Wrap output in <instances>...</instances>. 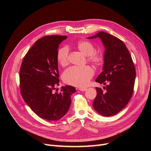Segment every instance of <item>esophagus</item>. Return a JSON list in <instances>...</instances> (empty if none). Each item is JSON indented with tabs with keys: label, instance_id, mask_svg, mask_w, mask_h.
Instances as JSON below:
<instances>
[{
	"label": "esophagus",
	"instance_id": "esophagus-1",
	"mask_svg": "<svg viewBox=\"0 0 151 151\" xmlns=\"http://www.w3.org/2000/svg\"><path fill=\"white\" fill-rule=\"evenodd\" d=\"M79 91H85L87 90V88H79Z\"/></svg>",
	"mask_w": 151,
	"mask_h": 151
}]
</instances>
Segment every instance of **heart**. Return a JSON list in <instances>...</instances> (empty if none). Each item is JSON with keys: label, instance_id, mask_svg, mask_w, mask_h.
Returning <instances> with one entry per match:
<instances>
[{"label": "heart", "instance_id": "b5f03b06", "mask_svg": "<svg viewBox=\"0 0 151 151\" xmlns=\"http://www.w3.org/2000/svg\"><path fill=\"white\" fill-rule=\"evenodd\" d=\"M78 50L87 56L88 60L96 66H99L104 60V55L100 52L95 51V47L88 40H81L76 44ZM57 60L61 66H66L69 63V49L64 47L58 50ZM94 71L90 66L83 68L71 67L64 72L63 78L66 83L78 87H84L93 77Z\"/></svg>", "mask_w": 151, "mask_h": 151}]
</instances>
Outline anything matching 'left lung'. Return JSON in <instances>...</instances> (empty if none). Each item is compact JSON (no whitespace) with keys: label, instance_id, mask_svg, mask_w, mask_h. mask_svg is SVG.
I'll return each instance as SVG.
<instances>
[{"label":"left lung","instance_id":"left-lung-1","mask_svg":"<svg viewBox=\"0 0 151 151\" xmlns=\"http://www.w3.org/2000/svg\"><path fill=\"white\" fill-rule=\"evenodd\" d=\"M99 37L105 51L103 72L96 81L103 85L106 93L96 87L94 109L104 116L118 114L130 101L134 89L136 70L134 63L124 42L109 33L100 32L88 39Z\"/></svg>","mask_w":151,"mask_h":151}]
</instances>
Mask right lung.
<instances>
[{"label":"right lung","instance_id":"obj_1","mask_svg":"<svg viewBox=\"0 0 151 151\" xmlns=\"http://www.w3.org/2000/svg\"><path fill=\"white\" fill-rule=\"evenodd\" d=\"M66 36H46L38 39L23 58L19 72L21 94L30 109L41 118L60 119L71 104L76 89L70 85L55 91L59 85L57 54Z\"/></svg>","mask_w":151,"mask_h":151}]
</instances>
